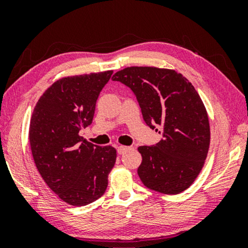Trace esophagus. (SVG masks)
<instances>
[{
    "label": "esophagus",
    "mask_w": 248,
    "mask_h": 248,
    "mask_svg": "<svg viewBox=\"0 0 248 248\" xmlns=\"http://www.w3.org/2000/svg\"><path fill=\"white\" fill-rule=\"evenodd\" d=\"M131 150V147H126V145H120V147L117 148V152L120 155H124L126 154L127 151Z\"/></svg>",
    "instance_id": "34e87169"
}]
</instances>
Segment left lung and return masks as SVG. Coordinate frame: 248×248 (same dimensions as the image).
<instances>
[{
	"label": "left lung",
	"instance_id": "8db88e82",
	"mask_svg": "<svg viewBox=\"0 0 248 248\" xmlns=\"http://www.w3.org/2000/svg\"><path fill=\"white\" fill-rule=\"evenodd\" d=\"M111 79L131 88L149 126L164 131L155 145L138 148L142 183L164 194L184 192L202 170L210 147L209 117L198 91L177 71L155 66L125 67Z\"/></svg>",
	"mask_w": 248,
	"mask_h": 248
}]
</instances>
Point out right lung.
<instances>
[{"label": "right lung", "mask_w": 248, "mask_h": 248, "mask_svg": "<svg viewBox=\"0 0 248 248\" xmlns=\"http://www.w3.org/2000/svg\"><path fill=\"white\" fill-rule=\"evenodd\" d=\"M113 71L65 77L47 89L33 108L29 142L33 161L47 186L73 206L96 201L108 185L116 149L80 137L93 123L96 101Z\"/></svg>", "instance_id": "add662e5"}]
</instances>
